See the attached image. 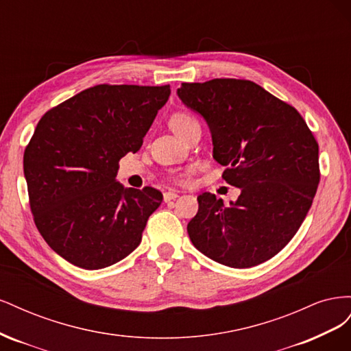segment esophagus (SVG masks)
Wrapping results in <instances>:
<instances>
[{"label":"esophagus","instance_id":"34e87169","mask_svg":"<svg viewBox=\"0 0 351 351\" xmlns=\"http://www.w3.org/2000/svg\"><path fill=\"white\" fill-rule=\"evenodd\" d=\"M177 197H178V195H177L176 192H171V190H169V192H165V193H164V200H165V202L174 200V199H177Z\"/></svg>","mask_w":351,"mask_h":351}]
</instances>
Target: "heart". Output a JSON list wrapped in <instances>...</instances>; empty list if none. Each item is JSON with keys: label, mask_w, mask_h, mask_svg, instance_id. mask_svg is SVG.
Returning <instances> with one entry per match:
<instances>
[{"label": "heart", "mask_w": 351, "mask_h": 351, "mask_svg": "<svg viewBox=\"0 0 351 351\" xmlns=\"http://www.w3.org/2000/svg\"><path fill=\"white\" fill-rule=\"evenodd\" d=\"M169 125L174 130V133H177L180 137H184L190 130L196 129L199 125V121L193 114H190L187 111H177L171 115L169 119ZM192 174V168H186L183 171H178L174 174V178L177 182H186V180Z\"/></svg>", "instance_id": "b5f03b06"}]
</instances>
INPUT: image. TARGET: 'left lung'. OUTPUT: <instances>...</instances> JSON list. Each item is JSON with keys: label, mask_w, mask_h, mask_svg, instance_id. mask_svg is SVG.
<instances>
[{"label": "left lung", "mask_w": 351, "mask_h": 351, "mask_svg": "<svg viewBox=\"0 0 351 351\" xmlns=\"http://www.w3.org/2000/svg\"><path fill=\"white\" fill-rule=\"evenodd\" d=\"M180 99L206 120L226 182L240 189L224 205L209 192L189 237L212 261L250 268L274 258L300 228L319 184V146L303 117L244 79L182 83Z\"/></svg>", "instance_id": "obj_1"}]
</instances>
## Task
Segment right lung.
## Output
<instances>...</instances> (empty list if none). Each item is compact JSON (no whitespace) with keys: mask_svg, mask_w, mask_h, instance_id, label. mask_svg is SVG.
<instances>
[{"mask_svg":"<svg viewBox=\"0 0 351 351\" xmlns=\"http://www.w3.org/2000/svg\"><path fill=\"white\" fill-rule=\"evenodd\" d=\"M168 84H97L47 111L23 155L29 205L48 246L83 269L130 254L162 193L115 182L120 159L137 152Z\"/></svg>","mask_w":351,"mask_h":351,"instance_id":"right-lung-1","label":"right lung"}]
</instances>
